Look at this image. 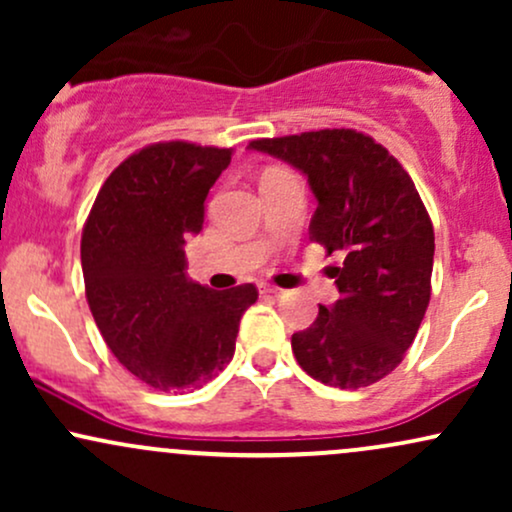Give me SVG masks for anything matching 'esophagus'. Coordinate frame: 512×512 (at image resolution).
<instances>
[{
	"mask_svg": "<svg viewBox=\"0 0 512 512\" xmlns=\"http://www.w3.org/2000/svg\"><path fill=\"white\" fill-rule=\"evenodd\" d=\"M260 289H262L264 296H281V293H284L279 289V286H274V284H262Z\"/></svg>",
	"mask_w": 512,
	"mask_h": 512,
	"instance_id": "1",
	"label": "esophagus"
}]
</instances>
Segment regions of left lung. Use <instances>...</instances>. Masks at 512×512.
Segmentation results:
<instances>
[{
  "label": "left lung",
  "mask_w": 512,
  "mask_h": 512,
  "mask_svg": "<svg viewBox=\"0 0 512 512\" xmlns=\"http://www.w3.org/2000/svg\"><path fill=\"white\" fill-rule=\"evenodd\" d=\"M250 149L301 170L317 199L310 240L344 252L332 267L339 301L291 337L298 366L339 390L378 383L402 363L431 301L436 238L414 182L356 129L255 139Z\"/></svg>",
  "instance_id": "1"
}]
</instances>
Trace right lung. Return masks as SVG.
<instances>
[{
  "mask_svg": "<svg viewBox=\"0 0 512 512\" xmlns=\"http://www.w3.org/2000/svg\"><path fill=\"white\" fill-rule=\"evenodd\" d=\"M233 149L190 142L144 146L103 182L84 233L86 301L105 344L129 373L161 392L219 375L236 351L255 284L211 291L187 279L185 240Z\"/></svg>",
  "mask_w": 512,
  "mask_h": 512,
  "instance_id": "obj_1",
  "label": "right lung"
}]
</instances>
